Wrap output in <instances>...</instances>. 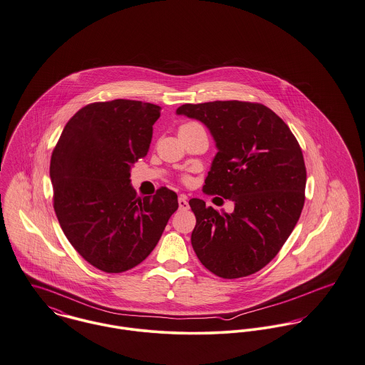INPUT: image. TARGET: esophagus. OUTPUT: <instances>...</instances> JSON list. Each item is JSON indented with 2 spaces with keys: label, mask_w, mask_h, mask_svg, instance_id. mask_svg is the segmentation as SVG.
I'll return each mask as SVG.
<instances>
[{
  "label": "esophagus",
  "mask_w": 365,
  "mask_h": 365,
  "mask_svg": "<svg viewBox=\"0 0 365 365\" xmlns=\"http://www.w3.org/2000/svg\"><path fill=\"white\" fill-rule=\"evenodd\" d=\"M178 202H179V208H180V210H186V208H187V205H189L186 196H179Z\"/></svg>",
  "instance_id": "esophagus-1"
}]
</instances>
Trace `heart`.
Returning <instances> with one entry per match:
<instances>
[{
    "instance_id": "obj_1",
    "label": "heart",
    "mask_w": 365,
    "mask_h": 365,
    "mask_svg": "<svg viewBox=\"0 0 365 365\" xmlns=\"http://www.w3.org/2000/svg\"><path fill=\"white\" fill-rule=\"evenodd\" d=\"M189 124H193V123H186V124H183V125H180V127H186V125H189ZM183 180H185V182H187V180H189V179H187V178H183Z\"/></svg>"
}]
</instances>
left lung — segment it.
I'll return each mask as SVG.
<instances>
[{
	"instance_id": "left-lung-1",
	"label": "left lung",
	"mask_w": 365,
	"mask_h": 365,
	"mask_svg": "<svg viewBox=\"0 0 365 365\" xmlns=\"http://www.w3.org/2000/svg\"><path fill=\"white\" fill-rule=\"evenodd\" d=\"M176 113L204 123L215 140L218 153L202 192L235 202L231 214H220L192 199V246L215 276H250L274 259L299 220L307 183L301 147L283 119L262 103H186Z\"/></svg>"
}]
</instances>
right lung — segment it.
Segmentation results:
<instances>
[{
	"mask_svg": "<svg viewBox=\"0 0 365 365\" xmlns=\"http://www.w3.org/2000/svg\"><path fill=\"white\" fill-rule=\"evenodd\" d=\"M158 105L115 99L80 109L66 124L50 160L53 205L63 232L93 267L122 273L157 246L178 195L168 187L138 197L131 163L148 153Z\"/></svg>",
	"mask_w": 365,
	"mask_h": 365,
	"instance_id": "obj_1",
	"label": "right lung"
}]
</instances>
